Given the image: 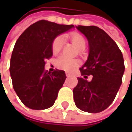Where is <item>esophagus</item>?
<instances>
[{
  "label": "esophagus",
  "mask_w": 132,
  "mask_h": 132,
  "mask_svg": "<svg viewBox=\"0 0 132 132\" xmlns=\"http://www.w3.org/2000/svg\"><path fill=\"white\" fill-rule=\"evenodd\" d=\"M66 76H67V77H69V76L70 75H69V74L68 72H66Z\"/></svg>",
  "instance_id": "esophagus-1"
}]
</instances>
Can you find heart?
I'll use <instances>...</instances> for the list:
<instances>
[{
	"instance_id": "1",
	"label": "heart",
	"mask_w": 132,
	"mask_h": 132,
	"mask_svg": "<svg viewBox=\"0 0 132 132\" xmlns=\"http://www.w3.org/2000/svg\"><path fill=\"white\" fill-rule=\"evenodd\" d=\"M67 38L70 40L76 46L79 50H84L86 46V40L85 37L79 33H72L67 36ZM63 45V40L61 37H56L52 43V52L53 54L58 53ZM79 61L77 60L69 59L66 56H60L56 62V66L58 69L70 72L76 67L79 66Z\"/></svg>"
}]
</instances>
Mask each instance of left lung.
Masks as SVG:
<instances>
[{"label": "left lung", "mask_w": 132, "mask_h": 132, "mask_svg": "<svg viewBox=\"0 0 132 132\" xmlns=\"http://www.w3.org/2000/svg\"><path fill=\"white\" fill-rule=\"evenodd\" d=\"M89 42L87 61L79 70L83 77L78 78L73 89L76 105L82 111L98 113L106 109L114 101L122 82L125 64L122 53L103 30L95 26H78ZM92 75V80L86 78Z\"/></svg>", "instance_id": "8db88e82"}]
</instances>
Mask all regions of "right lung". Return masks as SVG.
<instances>
[{"instance_id":"1","label":"right lung","mask_w":132,"mask_h":132,"mask_svg":"<svg viewBox=\"0 0 132 132\" xmlns=\"http://www.w3.org/2000/svg\"><path fill=\"white\" fill-rule=\"evenodd\" d=\"M72 27L42 20L30 25L16 40L10 73L13 89L27 107L43 110L54 104L66 76L63 70L47 72L45 60L53 56L54 39Z\"/></svg>"}]
</instances>
